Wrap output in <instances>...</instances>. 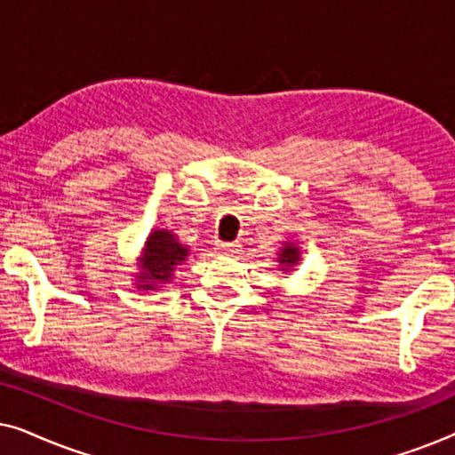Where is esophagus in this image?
<instances>
[{"instance_id":"34e87169","label":"esophagus","mask_w":455,"mask_h":455,"mask_svg":"<svg viewBox=\"0 0 455 455\" xmlns=\"http://www.w3.org/2000/svg\"><path fill=\"white\" fill-rule=\"evenodd\" d=\"M217 251L221 254H238L240 252V244L238 242H223V244H217Z\"/></svg>"}]
</instances>
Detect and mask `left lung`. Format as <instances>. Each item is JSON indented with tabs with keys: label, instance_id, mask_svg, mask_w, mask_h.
<instances>
[{
	"label": "left lung",
	"instance_id": "1",
	"mask_svg": "<svg viewBox=\"0 0 455 455\" xmlns=\"http://www.w3.org/2000/svg\"><path fill=\"white\" fill-rule=\"evenodd\" d=\"M302 260V251L298 248L294 242H283V246L277 251V263L279 271L290 273L294 271V267Z\"/></svg>",
	"mask_w": 455,
	"mask_h": 455
}]
</instances>
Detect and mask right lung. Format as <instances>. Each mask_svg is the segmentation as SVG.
<instances>
[{
    "label": "right lung",
    "mask_w": 455,
    "mask_h": 455,
    "mask_svg": "<svg viewBox=\"0 0 455 455\" xmlns=\"http://www.w3.org/2000/svg\"><path fill=\"white\" fill-rule=\"evenodd\" d=\"M190 248L178 240L172 229L153 228L147 235L140 257L136 260L139 271L134 273V285L142 291H155L164 288L173 279V273L188 259Z\"/></svg>",
    "instance_id": "right-lung-1"
}]
</instances>
